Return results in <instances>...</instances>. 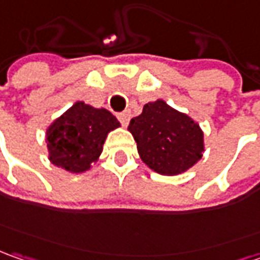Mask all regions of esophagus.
<instances>
[{"instance_id": "1", "label": "esophagus", "mask_w": 260, "mask_h": 260, "mask_svg": "<svg viewBox=\"0 0 260 260\" xmlns=\"http://www.w3.org/2000/svg\"><path fill=\"white\" fill-rule=\"evenodd\" d=\"M118 118H119V122H121L123 126H128V123H129L131 119V113L126 111V112H122L118 115Z\"/></svg>"}]
</instances>
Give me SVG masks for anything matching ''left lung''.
<instances>
[{
    "instance_id": "1",
    "label": "left lung",
    "mask_w": 260,
    "mask_h": 260,
    "mask_svg": "<svg viewBox=\"0 0 260 260\" xmlns=\"http://www.w3.org/2000/svg\"><path fill=\"white\" fill-rule=\"evenodd\" d=\"M128 129L142 161L162 175L184 173L203 157V132L187 115L164 101L149 102L131 119Z\"/></svg>"
}]
</instances>
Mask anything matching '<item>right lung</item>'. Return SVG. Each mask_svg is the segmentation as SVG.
I'll return each mask as SVG.
<instances>
[{
  "instance_id": "obj_1",
  "label": "right lung",
  "mask_w": 260,
  "mask_h": 260,
  "mask_svg": "<svg viewBox=\"0 0 260 260\" xmlns=\"http://www.w3.org/2000/svg\"><path fill=\"white\" fill-rule=\"evenodd\" d=\"M118 126L109 111L76 102L47 129L50 161L70 173H83L99 158L108 134Z\"/></svg>"
}]
</instances>
